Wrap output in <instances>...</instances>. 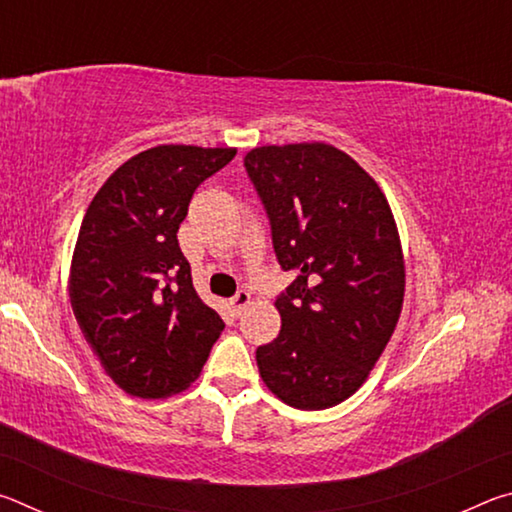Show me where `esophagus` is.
I'll use <instances>...</instances> for the list:
<instances>
[{
    "label": "esophagus",
    "instance_id": "1",
    "mask_svg": "<svg viewBox=\"0 0 512 512\" xmlns=\"http://www.w3.org/2000/svg\"><path fill=\"white\" fill-rule=\"evenodd\" d=\"M248 305H250V293L246 289H239L235 293V298L230 300V307H232V311H235V314H241V311H244Z\"/></svg>",
    "mask_w": 512,
    "mask_h": 512
}]
</instances>
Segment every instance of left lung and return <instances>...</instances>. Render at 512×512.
I'll return each instance as SVG.
<instances>
[{
	"instance_id": "1",
	"label": "left lung",
	"mask_w": 512,
	"mask_h": 512,
	"mask_svg": "<svg viewBox=\"0 0 512 512\" xmlns=\"http://www.w3.org/2000/svg\"><path fill=\"white\" fill-rule=\"evenodd\" d=\"M246 171L284 271L282 329L257 348L268 391L302 411L341 404L391 341L404 302V255L375 178L325 142L257 146Z\"/></svg>"
}]
</instances>
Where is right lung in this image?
Returning a JSON list of instances; mask_svg holds the SVG:
<instances>
[{
    "instance_id": "add662e5",
    "label": "right lung",
    "mask_w": 512,
    "mask_h": 512,
    "mask_svg": "<svg viewBox=\"0 0 512 512\" xmlns=\"http://www.w3.org/2000/svg\"><path fill=\"white\" fill-rule=\"evenodd\" d=\"M235 155L153 146L121 164L83 216L69 300L101 368L128 395L185 391L223 332L221 316L194 289L178 228L196 187Z\"/></svg>"
}]
</instances>
